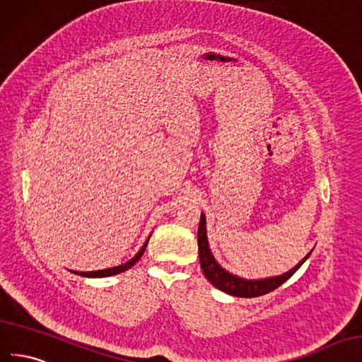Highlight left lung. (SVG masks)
Instances as JSON below:
<instances>
[{"label": "left lung", "instance_id": "1", "mask_svg": "<svg viewBox=\"0 0 362 362\" xmlns=\"http://www.w3.org/2000/svg\"><path fill=\"white\" fill-rule=\"evenodd\" d=\"M197 241H199V256H200V264H202V270L206 276V279L218 288V290L236 296V297H259L267 293H270L276 288L281 286L284 282H286L290 279L300 265L308 259L309 255L305 256V259L302 262H298L293 270L286 272L282 276H276V277H268V279H261V281H245V279H241L238 276H233L229 272H226L224 268H221L216 261L214 259V256L209 250L208 245V238H206V216L202 214L200 216V224H199V232H197Z\"/></svg>", "mask_w": 362, "mask_h": 362}]
</instances>
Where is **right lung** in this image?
Listing matches in <instances>:
<instances>
[{"label":"right lung","mask_w":362,"mask_h":362,"mask_svg":"<svg viewBox=\"0 0 362 362\" xmlns=\"http://www.w3.org/2000/svg\"><path fill=\"white\" fill-rule=\"evenodd\" d=\"M147 244H148V240L146 241V244H144V245L141 247V250H139L135 256H133L129 262H126V264L118 265V267H112V268H106V270L89 272V273H77V274H80V276H88V277H106V276H113V274H118V273L126 272V270H129L130 267H133V265H135V264L138 262V259H139V257L142 256V253L146 252V247H147Z\"/></svg>","instance_id":"add662e5"}]
</instances>
